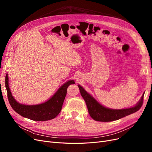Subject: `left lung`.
Listing matches in <instances>:
<instances>
[{
  "label": "left lung",
  "mask_w": 152,
  "mask_h": 152,
  "mask_svg": "<svg viewBox=\"0 0 152 152\" xmlns=\"http://www.w3.org/2000/svg\"><path fill=\"white\" fill-rule=\"evenodd\" d=\"M81 96L86 102L89 113L91 118L97 121H113L129 115L138 111L142 105L143 93L140 100L135 105L124 109H111L107 108L95 100L82 86L78 85Z\"/></svg>",
  "instance_id": "1"
}]
</instances>
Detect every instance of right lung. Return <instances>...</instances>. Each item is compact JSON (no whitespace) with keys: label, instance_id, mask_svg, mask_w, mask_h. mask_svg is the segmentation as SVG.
<instances>
[{"label":"right lung","instance_id":"right-lung-1","mask_svg":"<svg viewBox=\"0 0 152 152\" xmlns=\"http://www.w3.org/2000/svg\"><path fill=\"white\" fill-rule=\"evenodd\" d=\"M75 83L74 80H69L63 84L47 101L40 104L29 105L21 104L14 99L10 89L8 74L5 76V87L8 99L12 108L21 116L37 121L50 120L60 113L66 97L68 87Z\"/></svg>","mask_w":152,"mask_h":152}]
</instances>
